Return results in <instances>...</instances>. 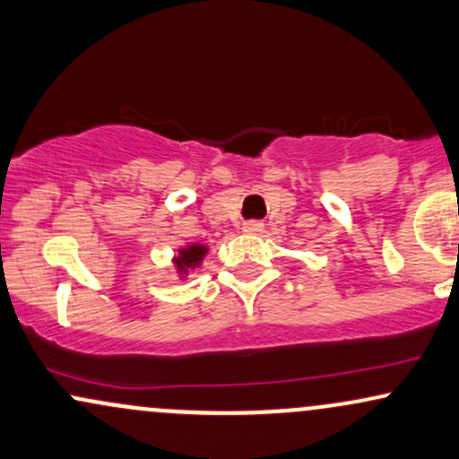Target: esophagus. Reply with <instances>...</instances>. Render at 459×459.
I'll return each mask as SVG.
<instances>
[{
  "label": "esophagus",
  "instance_id": "1",
  "mask_svg": "<svg viewBox=\"0 0 459 459\" xmlns=\"http://www.w3.org/2000/svg\"><path fill=\"white\" fill-rule=\"evenodd\" d=\"M262 230H264V225L260 223V221H247V223L242 225V231H245V234H260Z\"/></svg>",
  "mask_w": 459,
  "mask_h": 459
}]
</instances>
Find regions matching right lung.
Wrapping results in <instances>:
<instances>
[{
	"mask_svg": "<svg viewBox=\"0 0 459 459\" xmlns=\"http://www.w3.org/2000/svg\"><path fill=\"white\" fill-rule=\"evenodd\" d=\"M208 249L210 247L204 245V242H188V245L180 247V249L174 253V257H171V264H174L178 277L186 279L188 273L202 266L204 257L208 255Z\"/></svg>",
	"mask_w": 459,
	"mask_h": 459,
	"instance_id": "1",
	"label": "right lung"
}]
</instances>
